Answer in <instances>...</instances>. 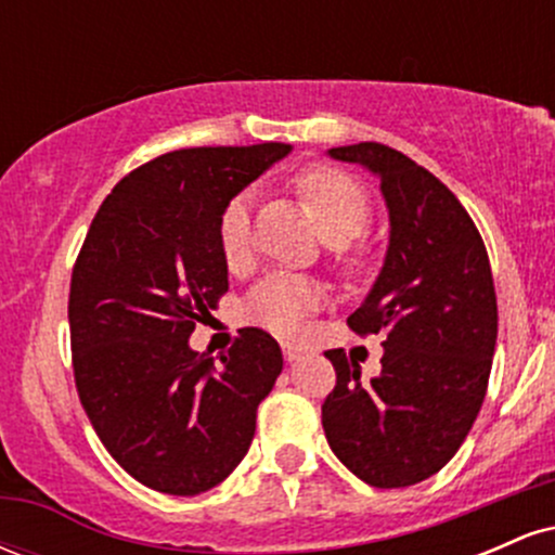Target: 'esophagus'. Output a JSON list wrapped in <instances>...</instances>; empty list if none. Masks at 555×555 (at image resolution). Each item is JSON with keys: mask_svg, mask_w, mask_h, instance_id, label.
Returning <instances> with one entry per match:
<instances>
[{"mask_svg": "<svg viewBox=\"0 0 555 555\" xmlns=\"http://www.w3.org/2000/svg\"><path fill=\"white\" fill-rule=\"evenodd\" d=\"M282 349H284V360L286 362H297V360H302L305 354H308V349L299 347V344H292V341H282Z\"/></svg>", "mask_w": 555, "mask_h": 555, "instance_id": "1", "label": "esophagus"}]
</instances>
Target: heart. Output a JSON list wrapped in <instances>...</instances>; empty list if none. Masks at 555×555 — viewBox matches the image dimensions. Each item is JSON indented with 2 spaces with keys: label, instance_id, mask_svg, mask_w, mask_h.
I'll list each match as a JSON object with an SVG mask.
<instances>
[{
  "label": "heart",
  "instance_id": "heart-1",
  "mask_svg": "<svg viewBox=\"0 0 555 555\" xmlns=\"http://www.w3.org/2000/svg\"><path fill=\"white\" fill-rule=\"evenodd\" d=\"M297 190L313 208L318 224L328 242H349L365 232L371 221V201L365 188L334 167L305 169L297 177ZM253 197L250 193L234 195L219 216L216 237L221 258L229 269H242L253 250ZM323 299V292L305 276L295 273H271L250 289L242 302V315L256 326L273 334L292 336L302 328L305 318Z\"/></svg>",
  "mask_w": 555,
  "mask_h": 555
}]
</instances>
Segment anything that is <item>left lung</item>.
<instances>
[{"mask_svg": "<svg viewBox=\"0 0 555 555\" xmlns=\"http://www.w3.org/2000/svg\"><path fill=\"white\" fill-rule=\"evenodd\" d=\"M380 180L388 247L380 273L347 318L380 336V373L362 380L344 349H328L336 386L323 430L344 467L373 488L436 475L473 428L486 399L499 305L480 232L441 180L384 143L328 149Z\"/></svg>", "mask_w": 555, "mask_h": 555, "instance_id": "1", "label": "left lung"}]
</instances>
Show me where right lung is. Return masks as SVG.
<instances>
[{
	"instance_id": "1",
	"label": "right lung",
	"mask_w": 555,
	"mask_h": 555,
	"mask_svg": "<svg viewBox=\"0 0 555 555\" xmlns=\"http://www.w3.org/2000/svg\"><path fill=\"white\" fill-rule=\"evenodd\" d=\"M286 143L171 151L106 195L73 269L69 339L82 410L138 482L206 493L232 475L256 436L258 404L284 367L260 328L214 365L190 334L229 289L219 216Z\"/></svg>"
}]
</instances>
